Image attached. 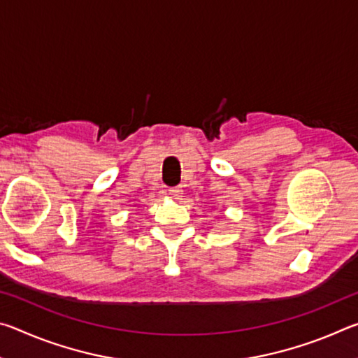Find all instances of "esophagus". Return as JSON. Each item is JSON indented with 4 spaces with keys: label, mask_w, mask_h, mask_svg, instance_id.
<instances>
[{
    "label": "esophagus",
    "mask_w": 358,
    "mask_h": 358,
    "mask_svg": "<svg viewBox=\"0 0 358 358\" xmlns=\"http://www.w3.org/2000/svg\"><path fill=\"white\" fill-rule=\"evenodd\" d=\"M169 196L175 199V201H180L183 197V189L181 187H172V189H169Z\"/></svg>",
    "instance_id": "1"
}]
</instances>
